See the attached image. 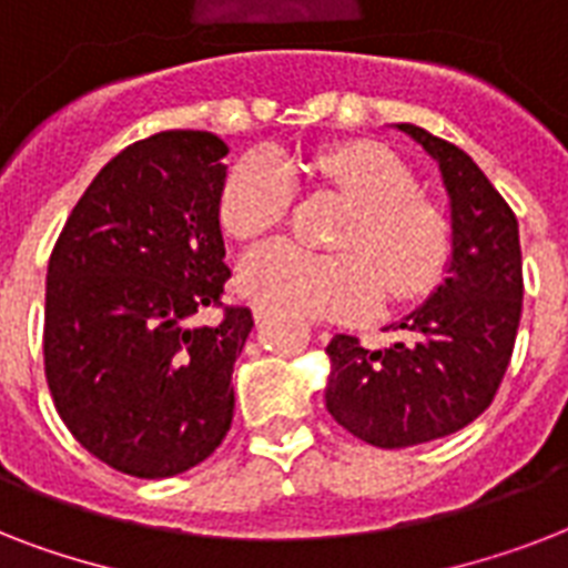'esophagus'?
I'll list each match as a JSON object with an SVG mask.
<instances>
[{
  "instance_id": "1",
  "label": "esophagus",
  "mask_w": 568,
  "mask_h": 568,
  "mask_svg": "<svg viewBox=\"0 0 568 568\" xmlns=\"http://www.w3.org/2000/svg\"><path fill=\"white\" fill-rule=\"evenodd\" d=\"M267 315H271V306H267V303H256V306H253V318H256V324H265Z\"/></svg>"
}]
</instances>
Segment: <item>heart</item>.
Returning <instances> with one entry per match:
<instances>
[{"label":"heart","mask_w":568,"mask_h":568,"mask_svg":"<svg viewBox=\"0 0 568 568\" xmlns=\"http://www.w3.org/2000/svg\"><path fill=\"white\" fill-rule=\"evenodd\" d=\"M318 180L356 205L338 232L342 253H312L292 241H267L239 265L253 297L318 318H356L383 303L415 301L439 283L450 258V223L415 194L413 173L383 146H329L312 162ZM294 180L274 155L232 164L221 189V223L232 239L253 241L285 221Z\"/></svg>","instance_id":"heart-1"}]
</instances>
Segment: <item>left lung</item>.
<instances>
[{
    "label": "left lung",
    "mask_w": 568,
    "mask_h": 568,
    "mask_svg": "<svg viewBox=\"0 0 568 568\" xmlns=\"http://www.w3.org/2000/svg\"><path fill=\"white\" fill-rule=\"evenodd\" d=\"M400 132L439 164L450 205L448 276L392 329L395 345L368 351L333 336L324 397L329 415L377 448H409L471 424L493 404L521 318L519 221L459 146L413 123Z\"/></svg>",
    "instance_id": "1"
}]
</instances>
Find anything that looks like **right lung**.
<instances>
[{
    "label": "right lung",
    "mask_w": 568,
    "mask_h": 568,
    "mask_svg": "<svg viewBox=\"0 0 568 568\" xmlns=\"http://www.w3.org/2000/svg\"><path fill=\"white\" fill-rule=\"evenodd\" d=\"M230 146L173 129L111 159L49 256L43 365L61 422L123 475H182L232 424V368L253 329L223 306L221 189ZM221 305V325L193 315Z\"/></svg>",
    "instance_id": "obj_1"
}]
</instances>
